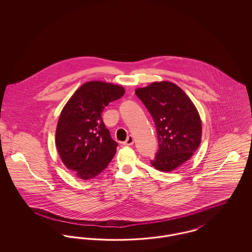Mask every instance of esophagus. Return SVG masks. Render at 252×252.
<instances>
[{
  "instance_id": "obj_1",
  "label": "esophagus",
  "mask_w": 252,
  "mask_h": 252,
  "mask_svg": "<svg viewBox=\"0 0 252 252\" xmlns=\"http://www.w3.org/2000/svg\"><path fill=\"white\" fill-rule=\"evenodd\" d=\"M134 143V139H133V137L132 136H128L127 137V139L123 143L124 145H132Z\"/></svg>"
}]
</instances>
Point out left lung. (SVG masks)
Returning a JSON list of instances; mask_svg holds the SVG:
<instances>
[{
	"mask_svg": "<svg viewBox=\"0 0 252 252\" xmlns=\"http://www.w3.org/2000/svg\"><path fill=\"white\" fill-rule=\"evenodd\" d=\"M136 95L151 114L158 150L151 160L154 167L170 172L192 156L201 142V120L190 98L171 82H155L137 89Z\"/></svg>",
	"mask_w": 252,
	"mask_h": 252,
	"instance_id": "8db88e82",
	"label": "left lung"
}]
</instances>
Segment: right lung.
<instances>
[{
    "label": "right lung",
    "instance_id": "right-lung-1",
    "mask_svg": "<svg viewBox=\"0 0 252 252\" xmlns=\"http://www.w3.org/2000/svg\"><path fill=\"white\" fill-rule=\"evenodd\" d=\"M124 94L118 85L91 81L82 85L62 109L56 144L61 160L77 178H95L115 155L118 144L106 128L102 112Z\"/></svg>",
    "mask_w": 252,
    "mask_h": 252
}]
</instances>
